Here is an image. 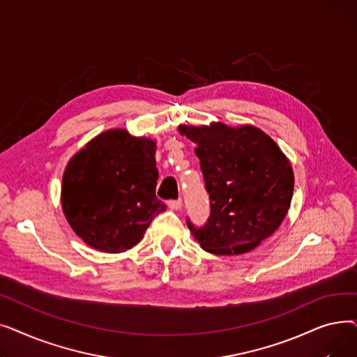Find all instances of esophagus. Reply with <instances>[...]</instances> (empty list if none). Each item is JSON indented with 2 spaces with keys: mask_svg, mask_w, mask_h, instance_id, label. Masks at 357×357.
<instances>
[{
  "mask_svg": "<svg viewBox=\"0 0 357 357\" xmlns=\"http://www.w3.org/2000/svg\"><path fill=\"white\" fill-rule=\"evenodd\" d=\"M167 204H169V207H171L172 210H181L182 208V199L181 198L171 199Z\"/></svg>",
  "mask_w": 357,
  "mask_h": 357,
  "instance_id": "esophagus-1",
  "label": "esophagus"
}]
</instances>
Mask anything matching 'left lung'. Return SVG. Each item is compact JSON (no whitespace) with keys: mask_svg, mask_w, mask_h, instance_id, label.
I'll return each mask as SVG.
<instances>
[{"mask_svg":"<svg viewBox=\"0 0 357 357\" xmlns=\"http://www.w3.org/2000/svg\"><path fill=\"white\" fill-rule=\"evenodd\" d=\"M197 144L210 215L202 226L186 218L202 249L240 255L275 233L294 192L292 167L278 144L253 126H179Z\"/></svg>","mask_w":357,"mask_h":357,"instance_id":"left-lung-1","label":"left lung"}]
</instances>
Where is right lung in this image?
Segmentation results:
<instances>
[{"label":"right lung","mask_w":357,"mask_h":357,"mask_svg":"<svg viewBox=\"0 0 357 357\" xmlns=\"http://www.w3.org/2000/svg\"><path fill=\"white\" fill-rule=\"evenodd\" d=\"M155 152L153 140L108 130L70 159L62 181V207L86 245L126 252L166 210L156 197Z\"/></svg>","instance_id":"right-lung-1"}]
</instances>
